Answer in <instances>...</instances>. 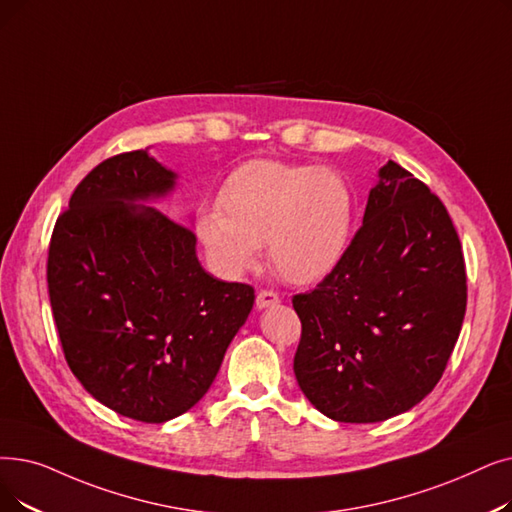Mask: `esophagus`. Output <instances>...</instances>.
<instances>
[{
  "mask_svg": "<svg viewBox=\"0 0 512 512\" xmlns=\"http://www.w3.org/2000/svg\"><path fill=\"white\" fill-rule=\"evenodd\" d=\"M257 307L259 309H265V307H272V305H278L280 303V295L276 291H270V288H263V291L257 293Z\"/></svg>",
  "mask_w": 512,
  "mask_h": 512,
  "instance_id": "1",
  "label": "esophagus"
}]
</instances>
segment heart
Masks as SVG:
<instances>
[{"label":"heart","instance_id":"1","mask_svg":"<svg viewBox=\"0 0 512 512\" xmlns=\"http://www.w3.org/2000/svg\"><path fill=\"white\" fill-rule=\"evenodd\" d=\"M217 209L198 217L196 234L221 270H251L265 244L280 278L309 284L343 257L353 198L330 169L249 161L226 177Z\"/></svg>","mask_w":512,"mask_h":512}]
</instances>
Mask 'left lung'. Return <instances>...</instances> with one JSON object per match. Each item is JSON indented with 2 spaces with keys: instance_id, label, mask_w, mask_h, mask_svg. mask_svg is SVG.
<instances>
[{
  "instance_id": "8db88e82",
  "label": "left lung",
  "mask_w": 512,
  "mask_h": 512,
  "mask_svg": "<svg viewBox=\"0 0 512 512\" xmlns=\"http://www.w3.org/2000/svg\"><path fill=\"white\" fill-rule=\"evenodd\" d=\"M379 175L339 263L293 297L297 383L339 422L387 420L429 395L466 311L464 255L448 209L393 161Z\"/></svg>"
}]
</instances>
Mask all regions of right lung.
<instances>
[{
    "instance_id": "right-lung-1",
    "label": "right lung",
    "mask_w": 512,
    "mask_h": 512,
    "mask_svg": "<svg viewBox=\"0 0 512 512\" xmlns=\"http://www.w3.org/2000/svg\"><path fill=\"white\" fill-rule=\"evenodd\" d=\"M175 173L146 150L87 173L48 251V293L66 364L100 404L165 422L201 399L249 318L251 284L217 280L196 257L194 232L157 207Z\"/></svg>"
}]
</instances>
